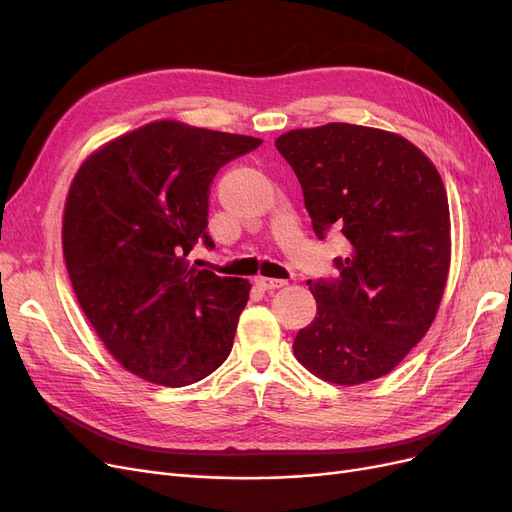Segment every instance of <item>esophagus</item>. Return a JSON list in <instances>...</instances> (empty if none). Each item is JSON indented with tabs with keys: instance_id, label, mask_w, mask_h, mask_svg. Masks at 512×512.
<instances>
[{
	"instance_id": "1",
	"label": "esophagus",
	"mask_w": 512,
	"mask_h": 512,
	"mask_svg": "<svg viewBox=\"0 0 512 512\" xmlns=\"http://www.w3.org/2000/svg\"><path fill=\"white\" fill-rule=\"evenodd\" d=\"M256 284H258L262 290H277V288L286 286L288 282H286V280H275V277H262V275H258V277H256Z\"/></svg>"
}]
</instances>
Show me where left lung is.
Instances as JSON below:
<instances>
[{
    "instance_id": "1",
    "label": "left lung",
    "mask_w": 512,
    "mask_h": 512,
    "mask_svg": "<svg viewBox=\"0 0 512 512\" xmlns=\"http://www.w3.org/2000/svg\"><path fill=\"white\" fill-rule=\"evenodd\" d=\"M297 175L318 239L339 230L348 256L312 282L318 312L294 356L318 378L363 384L393 371L436 318L451 265L444 183L404 136L352 123L275 141Z\"/></svg>"
}]
</instances>
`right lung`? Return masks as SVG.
<instances>
[{"mask_svg":"<svg viewBox=\"0 0 512 512\" xmlns=\"http://www.w3.org/2000/svg\"><path fill=\"white\" fill-rule=\"evenodd\" d=\"M260 138L153 121L89 156L64 211V258L76 299L132 374L185 386L232 350L250 282L190 265L207 232L209 185Z\"/></svg>","mask_w":512,"mask_h":512,"instance_id":"right-lung-1","label":"right lung"}]
</instances>
